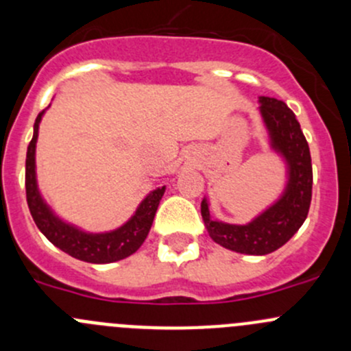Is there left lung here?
<instances>
[{
	"label": "left lung",
	"mask_w": 351,
	"mask_h": 351,
	"mask_svg": "<svg viewBox=\"0 0 351 351\" xmlns=\"http://www.w3.org/2000/svg\"><path fill=\"white\" fill-rule=\"evenodd\" d=\"M258 101L271 151L285 161L284 192L247 224L212 219L207 198L202 200L200 212L208 236L215 243L236 253L261 256L284 246L306 221L313 197V165L309 144L292 110L277 98L260 97Z\"/></svg>",
	"instance_id": "8db88e82"
}]
</instances>
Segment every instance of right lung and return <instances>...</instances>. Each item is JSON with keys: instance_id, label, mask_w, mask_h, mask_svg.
Returning a JSON list of instances; mask_svg holds the SVG:
<instances>
[{"instance_id": "obj_1", "label": "right lung", "mask_w": 351, "mask_h": 351, "mask_svg": "<svg viewBox=\"0 0 351 351\" xmlns=\"http://www.w3.org/2000/svg\"><path fill=\"white\" fill-rule=\"evenodd\" d=\"M45 110L37 115L34 123V137L27 149L25 161V190L27 204L35 224L42 234L54 246L71 254L73 258L88 263H113L136 253L149 234L159 200L165 195L166 186L149 192L137 207L136 214L123 226L108 232H86L76 226L64 222L54 214L47 202L40 195L35 173V146H37L38 125Z\"/></svg>"}]
</instances>
